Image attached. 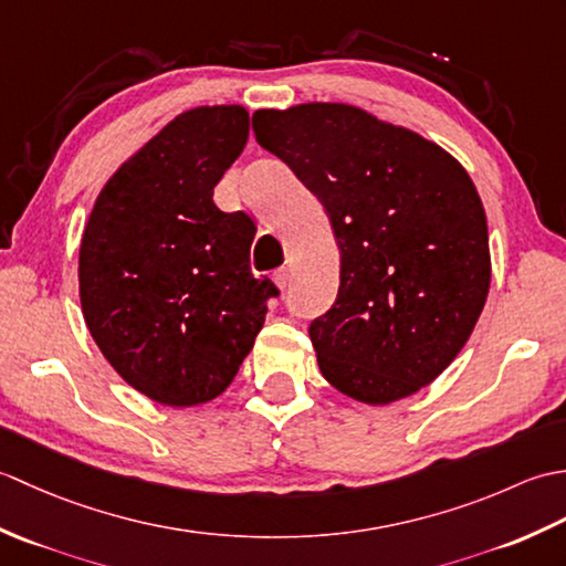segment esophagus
Listing matches in <instances>:
<instances>
[{"label": "esophagus", "mask_w": 566, "mask_h": 566, "mask_svg": "<svg viewBox=\"0 0 566 566\" xmlns=\"http://www.w3.org/2000/svg\"><path fill=\"white\" fill-rule=\"evenodd\" d=\"M272 280H274V284H276V286H280V290L284 292V290H286V286H290V284H292V272H290V270H286V268H282V270H276V272H274V276H272Z\"/></svg>", "instance_id": "obj_1"}]
</instances>
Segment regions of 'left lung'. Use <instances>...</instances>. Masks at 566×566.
Here are the masks:
<instances>
[{
    "mask_svg": "<svg viewBox=\"0 0 566 566\" xmlns=\"http://www.w3.org/2000/svg\"><path fill=\"white\" fill-rule=\"evenodd\" d=\"M252 130L318 197L340 250L338 298L308 328L321 375L369 406L428 387L491 284L472 177L438 143L350 104L258 109Z\"/></svg>",
    "mask_w": 566,
    "mask_h": 566,
    "instance_id": "left-lung-1",
    "label": "left lung"
}]
</instances>
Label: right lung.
I'll return each instance as SVG.
<instances>
[{
    "instance_id": "right-lung-1",
    "label": "right lung",
    "mask_w": 566,
    "mask_h": 566,
    "mask_svg": "<svg viewBox=\"0 0 566 566\" xmlns=\"http://www.w3.org/2000/svg\"><path fill=\"white\" fill-rule=\"evenodd\" d=\"M248 134L238 104L182 112L109 177L84 226V323L122 379L155 403L187 408L223 394L280 294L250 272V216L213 203Z\"/></svg>"
}]
</instances>
